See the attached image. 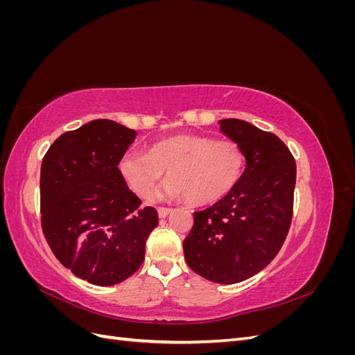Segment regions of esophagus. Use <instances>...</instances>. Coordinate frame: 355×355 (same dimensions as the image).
Instances as JSON below:
<instances>
[{
  "mask_svg": "<svg viewBox=\"0 0 355 355\" xmlns=\"http://www.w3.org/2000/svg\"><path fill=\"white\" fill-rule=\"evenodd\" d=\"M158 216L161 218V219H164V218H167L168 216V214H170V209H167V207H158Z\"/></svg>",
  "mask_w": 355,
  "mask_h": 355,
  "instance_id": "esophagus-1",
  "label": "esophagus"
}]
</instances>
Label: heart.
I'll list each match as a JSON object with an SVG mask.
<instances>
[{"mask_svg": "<svg viewBox=\"0 0 355 355\" xmlns=\"http://www.w3.org/2000/svg\"><path fill=\"white\" fill-rule=\"evenodd\" d=\"M118 168L136 196L148 197L167 170L154 200L185 198L191 206H207L239 185L245 168L243 148L206 136L178 135L163 139L148 153H125Z\"/></svg>", "mask_w": 355, "mask_h": 355, "instance_id": "b5f03b06", "label": "heart"}]
</instances>
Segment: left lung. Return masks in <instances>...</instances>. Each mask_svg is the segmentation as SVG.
<instances>
[{
  "mask_svg": "<svg viewBox=\"0 0 355 355\" xmlns=\"http://www.w3.org/2000/svg\"><path fill=\"white\" fill-rule=\"evenodd\" d=\"M218 123L243 148L245 168L228 196L194 211L184 253L206 280L234 284L262 271L280 252L292 222L296 163L275 135L235 118Z\"/></svg>",
  "mask_w": 355,
  "mask_h": 355,
  "instance_id": "1",
  "label": "left lung"
}]
</instances>
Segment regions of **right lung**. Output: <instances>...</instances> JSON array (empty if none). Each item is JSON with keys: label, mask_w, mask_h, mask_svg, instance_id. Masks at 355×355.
Masks as SVG:
<instances>
[{"label": "right lung", "mask_w": 355, "mask_h": 355, "mask_svg": "<svg viewBox=\"0 0 355 355\" xmlns=\"http://www.w3.org/2000/svg\"><path fill=\"white\" fill-rule=\"evenodd\" d=\"M137 133L93 120L59 136L41 164V223L51 252L94 286L127 280L145 259L158 225L153 207L128 189L118 163Z\"/></svg>", "instance_id": "add662e5"}]
</instances>
